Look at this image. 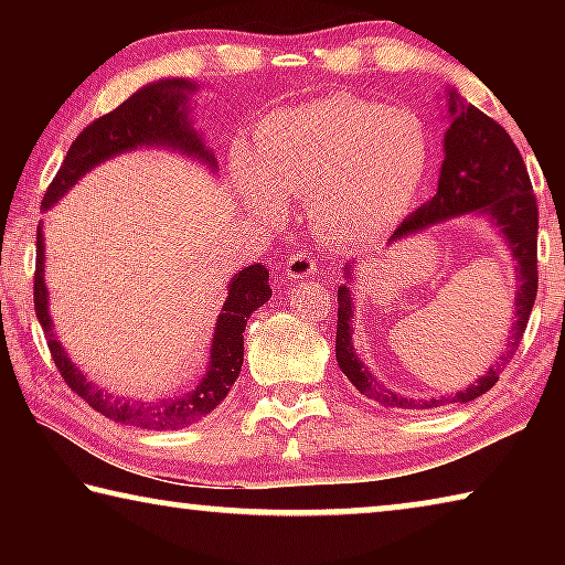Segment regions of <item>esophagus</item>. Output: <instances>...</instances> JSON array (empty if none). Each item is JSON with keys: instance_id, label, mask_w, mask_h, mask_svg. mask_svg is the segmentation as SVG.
I'll return each mask as SVG.
<instances>
[{"instance_id": "esophagus-1", "label": "esophagus", "mask_w": 565, "mask_h": 565, "mask_svg": "<svg viewBox=\"0 0 565 565\" xmlns=\"http://www.w3.org/2000/svg\"><path fill=\"white\" fill-rule=\"evenodd\" d=\"M286 276H291V279H303V276H311L317 271V256H311L309 252H294L289 259L284 264Z\"/></svg>"}]
</instances>
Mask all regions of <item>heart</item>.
Listing matches in <instances>:
<instances>
[{
  "label": "heart",
  "mask_w": 565,
  "mask_h": 565,
  "mask_svg": "<svg viewBox=\"0 0 565 565\" xmlns=\"http://www.w3.org/2000/svg\"><path fill=\"white\" fill-rule=\"evenodd\" d=\"M428 131L416 114L337 94L281 109L256 131V164L236 154L244 194L269 222L284 199H309L323 236L376 242L414 206L428 169Z\"/></svg>",
  "instance_id": "b5f03b06"
}]
</instances>
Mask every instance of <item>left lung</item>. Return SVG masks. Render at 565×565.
Listing matches in <instances>:
<instances>
[{
	"mask_svg": "<svg viewBox=\"0 0 565 565\" xmlns=\"http://www.w3.org/2000/svg\"><path fill=\"white\" fill-rule=\"evenodd\" d=\"M448 114H451V127L446 131L444 151L446 159L441 164V179L438 191L424 206L406 216L401 226L391 236L396 242L401 236H411L424 232L426 226L444 222V218L461 216L468 212L489 214L493 224L509 242L515 259V303H513V331L509 337V349L499 363L486 371V376L473 381L466 391L451 396L414 401L379 384L369 366H363L351 343V291L349 286H339V323H337V361L343 374L374 404L384 408H436L446 404H468L486 391L493 388L499 381L501 366L513 356L529 327L531 309L539 294V204L529 179V169L523 164L519 147L513 145L499 121L486 117L473 104L458 102V94L451 92L448 97ZM353 266L347 269V279H351Z\"/></svg>",
	"mask_w": 565,
	"mask_h": 565,
	"instance_id": "8db88e82",
	"label": "left lung"
}]
</instances>
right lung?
Wrapping results in <instances>:
<instances>
[{
    "instance_id": "obj_1",
    "label": "right lung",
    "mask_w": 565,
    "mask_h": 565,
    "mask_svg": "<svg viewBox=\"0 0 565 565\" xmlns=\"http://www.w3.org/2000/svg\"><path fill=\"white\" fill-rule=\"evenodd\" d=\"M194 84L184 79H161L147 84L145 89L131 94L117 109L94 119L82 129L79 137L72 141L70 151L62 161L60 171L46 186L42 209L46 212L56 199L64 196L70 186L76 184L89 169L102 164L104 159L117 157L121 151H131L137 147L164 145L171 149L186 151L204 159L206 164L216 167L212 151H206L202 139L196 137L194 127L186 121V92ZM271 299V284L266 266L254 264L238 271L228 284V296L224 309L216 319V331L212 341V361L209 371L191 394L157 401V404H141V401L114 398L107 391L92 386L79 369L66 356L62 343L54 339L52 319L46 311V286H44V234L36 228V266H34V311L40 319L46 347H50L52 361L60 369L74 394H79L87 404L99 411L117 424H129L149 431H177L189 424H196L222 404L228 388L234 386L244 363V329L252 313L262 303Z\"/></svg>"
}]
</instances>
